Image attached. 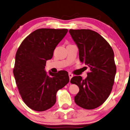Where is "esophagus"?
I'll use <instances>...</instances> for the list:
<instances>
[{
    "label": "esophagus",
    "mask_w": 130,
    "mask_h": 130,
    "mask_svg": "<svg viewBox=\"0 0 130 130\" xmlns=\"http://www.w3.org/2000/svg\"><path fill=\"white\" fill-rule=\"evenodd\" d=\"M73 75L72 74V73H69V77L70 80L71 79V78L73 77Z\"/></svg>",
    "instance_id": "esophagus-1"
}]
</instances>
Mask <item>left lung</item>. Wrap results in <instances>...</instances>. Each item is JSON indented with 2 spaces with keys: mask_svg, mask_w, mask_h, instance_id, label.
Segmentation results:
<instances>
[{
  "mask_svg": "<svg viewBox=\"0 0 130 130\" xmlns=\"http://www.w3.org/2000/svg\"><path fill=\"white\" fill-rule=\"evenodd\" d=\"M69 32L79 49L80 61L89 68L86 79L74 76L70 80L79 89L74 96L75 103L85 109H94L105 102L112 89L117 71L114 51L94 30L70 29Z\"/></svg>",
  "mask_w": 130,
  "mask_h": 130,
  "instance_id": "left-lung-1",
  "label": "left lung"
}]
</instances>
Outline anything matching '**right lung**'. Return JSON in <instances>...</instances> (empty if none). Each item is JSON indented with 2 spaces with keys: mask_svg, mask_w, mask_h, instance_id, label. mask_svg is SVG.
Returning a JSON list of instances; mask_svg holds the SVG:
<instances>
[{
  "mask_svg": "<svg viewBox=\"0 0 130 130\" xmlns=\"http://www.w3.org/2000/svg\"><path fill=\"white\" fill-rule=\"evenodd\" d=\"M67 29L41 28L22 41L15 56L13 72L21 97L28 107L37 111L51 108L56 93L69 82L68 73L60 70L46 74L47 60L53 56L56 46L67 34Z\"/></svg>",
  "mask_w": 130,
  "mask_h": 130,
  "instance_id": "1",
  "label": "right lung"
}]
</instances>
